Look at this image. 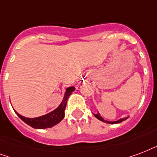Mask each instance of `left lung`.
Instances as JSON below:
<instances>
[{
	"instance_id": "1",
	"label": "left lung",
	"mask_w": 157,
	"mask_h": 157,
	"mask_svg": "<svg viewBox=\"0 0 157 157\" xmlns=\"http://www.w3.org/2000/svg\"><path fill=\"white\" fill-rule=\"evenodd\" d=\"M94 117H95L97 119H98L99 121H101L105 122V123H109V124H117V123L122 122L123 121H125V120L129 118V117H124V118H121V119H119L118 121H105L103 117H101L100 114L98 113H98H96V114H94Z\"/></svg>"
}]
</instances>
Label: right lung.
Listing matches in <instances>:
<instances>
[{
	"instance_id": "1",
	"label": "right lung",
	"mask_w": 157,
	"mask_h": 157,
	"mask_svg": "<svg viewBox=\"0 0 157 157\" xmlns=\"http://www.w3.org/2000/svg\"><path fill=\"white\" fill-rule=\"evenodd\" d=\"M74 90H75V87L73 86H70L68 88H67L63 101L59 104V107L54 111L49 112L44 116H40V117H35V118H28V117H25L22 115L18 114L16 111L14 112L23 122H25L26 124H28V125H30L34 129H47V128H51V127L54 126L55 124H59V122L63 119L64 116H65L64 111L66 108L67 101L68 99L69 96L71 95V94Z\"/></svg>"
}]
</instances>
